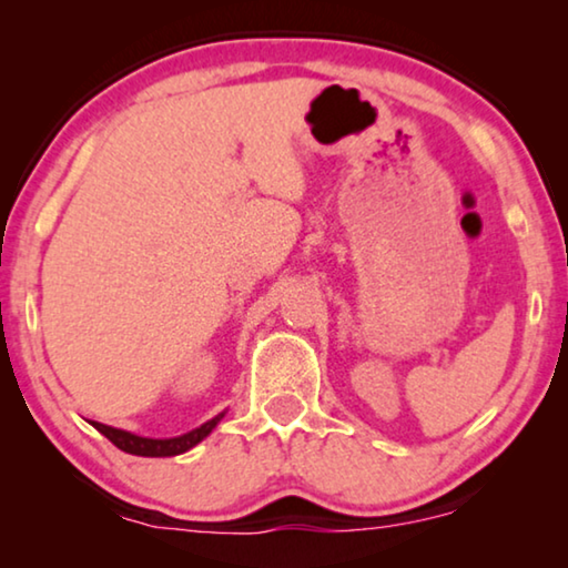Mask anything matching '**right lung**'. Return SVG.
<instances>
[{"label":"right lung","mask_w":568,"mask_h":568,"mask_svg":"<svg viewBox=\"0 0 568 568\" xmlns=\"http://www.w3.org/2000/svg\"><path fill=\"white\" fill-rule=\"evenodd\" d=\"M220 418L222 416H216V418H212V422H206L204 426H199V429L183 434V437H173V439L136 437V434L113 429V426H105V424H98V422H92V426H95V429L103 434V437L111 439L115 447L123 449V453L144 455V457H170V455H181V453H185V449H191L193 445H199V442L204 439L216 424H220Z\"/></svg>","instance_id":"right-lung-1"}]
</instances>
